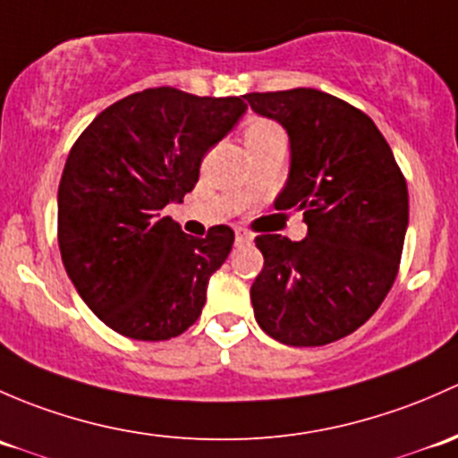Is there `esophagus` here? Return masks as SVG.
<instances>
[{
    "instance_id": "esophagus-1",
    "label": "esophagus",
    "mask_w": 458,
    "mask_h": 458,
    "mask_svg": "<svg viewBox=\"0 0 458 458\" xmlns=\"http://www.w3.org/2000/svg\"><path fill=\"white\" fill-rule=\"evenodd\" d=\"M251 242H253V233H249V231L244 229L235 231V244H238V247H242V244H251Z\"/></svg>"
}]
</instances>
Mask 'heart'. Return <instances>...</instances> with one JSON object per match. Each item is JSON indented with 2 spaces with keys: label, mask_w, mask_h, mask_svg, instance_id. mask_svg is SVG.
<instances>
[{
  "label": "heart",
  "mask_w": 458,
  "mask_h": 458,
  "mask_svg": "<svg viewBox=\"0 0 458 458\" xmlns=\"http://www.w3.org/2000/svg\"><path fill=\"white\" fill-rule=\"evenodd\" d=\"M284 139L282 130L273 121L267 119H249L244 123V143L247 145H258L267 143V140Z\"/></svg>",
  "instance_id": "heart-1"
}]
</instances>
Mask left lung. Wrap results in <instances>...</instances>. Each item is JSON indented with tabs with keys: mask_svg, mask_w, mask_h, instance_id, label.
Returning <instances> with one entry per match:
<instances>
[{
	"mask_svg": "<svg viewBox=\"0 0 458 458\" xmlns=\"http://www.w3.org/2000/svg\"><path fill=\"white\" fill-rule=\"evenodd\" d=\"M256 114L289 134L291 167L277 211H304L293 242L258 235L264 256L251 286L258 324L286 346H324L369 322L399 271L408 187L370 116L313 88L251 92Z\"/></svg>",
	"mask_w": 458,
	"mask_h": 458,
	"instance_id": "obj_1",
	"label": "left lung"
}]
</instances>
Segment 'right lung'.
<instances>
[{
  "mask_svg": "<svg viewBox=\"0 0 458 458\" xmlns=\"http://www.w3.org/2000/svg\"><path fill=\"white\" fill-rule=\"evenodd\" d=\"M242 98L143 89L106 107L70 149L56 196L61 260L112 331L160 342L200 318L233 231L194 238L160 211L194 190L207 149L247 112Z\"/></svg>",
  "mask_w": 458,
  "mask_h": 458,
  "instance_id": "obj_1",
  "label": "right lung"
}]
</instances>
